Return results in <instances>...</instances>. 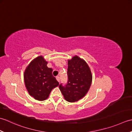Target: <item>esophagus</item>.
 Masks as SVG:
<instances>
[{
  "instance_id": "esophagus-1",
  "label": "esophagus",
  "mask_w": 132,
  "mask_h": 132,
  "mask_svg": "<svg viewBox=\"0 0 132 132\" xmlns=\"http://www.w3.org/2000/svg\"><path fill=\"white\" fill-rule=\"evenodd\" d=\"M56 79L58 80V82H60V77H56Z\"/></svg>"
}]
</instances>
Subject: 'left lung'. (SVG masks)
Here are the masks:
<instances>
[{
  "instance_id": "1",
  "label": "left lung",
  "mask_w": 132,
  "mask_h": 132,
  "mask_svg": "<svg viewBox=\"0 0 132 132\" xmlns=\"http://www.w3.org/2000/svg\"><path fill=\"white\" fill-rule=\"evenodd\" d=\"M68 80L65 86H59L64 98L69 102H77L85 96L92 82V74L87 63L75 55L68 60Z\"/></svg>"
}]
</instances>
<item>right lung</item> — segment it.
Instances as JSON below:
<instances>
[{"instance_id":"1","label":"right lung","mask_w":132,"mask_h":132,"mask_svg":"<svg viewBox=\"0 0 132 132\" xmlns=\"http://www.w3.org/2000/svg\"><path fill=\"white\" fill-rule=\"evenodd\" d=\"M43 56L34 59L25 70L24 78L26 87L30 96L40 101L48 98L52 89L59 83L52 74L53 69L47 66Z\"/></svg>"}]
</instances>
